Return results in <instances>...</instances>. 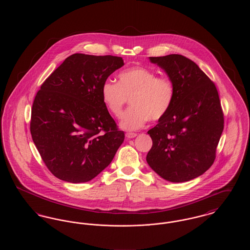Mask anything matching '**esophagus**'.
Returning a JSON list of instances; mask_svg holds the SVG:
<instances>
[{
  "mask_svg": "<svg viewBox=\"0 0 250 250\" xmlns=\"http://www.w3.org/2000/svg\"><path fill=\"white\" fill-rule=\"evenodd\" d=\"M125 137H126L128 140H130V139H133V138L137 137V134H136V133H126V134H125Z\"/></svg>",
  "mask_w": 250,
  "mask_h": 250,
  "instance_id": "1",
  "label": "esophagus"
}]
</instances>
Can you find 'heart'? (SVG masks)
<instances>
[{
	"label": "heart",
	"mask_w": 250,
	"mask_h": 250,
	"mask_svg": "<svg viewBox=\"0 0 250 250\" xmlns=\"http://www.w3.org/2000/svg\"><path fill=\"white\" fill-rule=\"evenodd\" d=\"M101 97L108 111L120 117L130 98V106L122 116L120 126L126 131L142 128L148 120L157 121L168 111L174 98V84L155 71L135 66L120 72L118 83L106 81L101 86Z\"/></svg>",
	"instance_id": "obj_1"
}]
</instances>
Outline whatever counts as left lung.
I'll return each instance as SVG.
<instances>
[{
    "mask_svg": "<svg viewBox=\"0 0 250 250\" xmlns=\"http://www.w3.org/2000/svg\"><path fill=\"white\" fill-rule=\"evenodd\" d=\"M174 84V98L166 115L147 133L153 146L146 156L150 167L172 183L203 174L215 157L224 128L217 90L191 60L180 54L149 57Z\"/></svg>",
    "mask_w": 250,
    "mask_h": 250,
    "instance_id": "obj_1",
    "label": "left lung"
}]
</instances>
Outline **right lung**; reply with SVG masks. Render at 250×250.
<instances>
[{
	"label": "right lung",
	"instance_id": "obj_1",
	"mask_svg": "<svg viewBox=\"0 0 250 250\" xmlns=\"http://www.w3.org/2000/svg\"><path fill=\"white\" fill-rule=\"evenodd\" d=\"M125 64L122 57L76 53L37 92L31 134L51 173L73 184L89 182L112 161L125 133L101 97V86Z\"/></svg>",
	"mask_w": 250,
	"mask_h": 250
}]
</instances>
